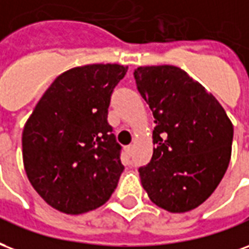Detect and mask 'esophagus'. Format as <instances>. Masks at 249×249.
Listing matches in <instances>:
<instances>
[{"label":"esophagus","mask_w":249,"mask_h":249,"mask_svg":"<svg viewBox=\"0 0 249 249\" xmlns=\"http://www.w3.org/2000/svg\"><path fill=\"white\" fill-rule=\"evenodd\" d=\"M132 150H134V146H132V144H128V146L124 147V151H126V154L128 157H131L132 155Z\"/></svg>","instance_id":"34e87169"}]
</instances>
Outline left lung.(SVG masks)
<instances>
[{
  "label": "left lung",
  "mask_w": 249,
  "mask_h": 249,
  "mask_svg": "<svg viewBox=\"0 0 249 249\" xmlns=\"http://www.w3.org/2000/svg\"><path fill=\"white\" fill-rule=\"evenodd\" d=\"M134 78L157 123V147L139 168L143 188L166 211H191L226 174L233 126L216 98L179 67H138Z\"/></svg>",
  "instance_id": "8db88e82"
}]
</instances>
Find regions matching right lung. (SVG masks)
Returning <instances> with one entry per match:
<instances>
[{
  "instance_id": "add662e5",
  "label": "right lung",
  "mask_w": 249,
  "mask_h": 249,
  "mask_svg": "<svg viewBox=\"0 0 249 249\" xmlns=\"http://www.w3.org/2000/svg\"><path fill=\"white\" fill-rule=\"evenodd\" d=\"M127 66L97 63L61 74L23 127L25 171L49 206L78 215L105 204L124 166L107 122L111 94Z\"/></svg>"
}]
</instances>
